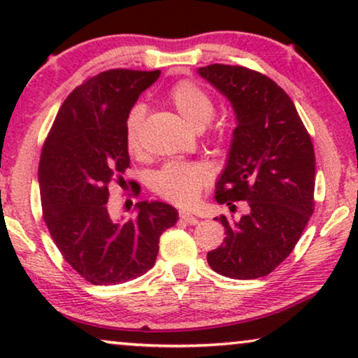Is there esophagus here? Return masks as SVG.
I'll return each mask as SVG.
<instances>
[{"instance_id": "1", "label": "esophagus", "mask_w": 358, "mask_h": 358, "mask_svg": "<svg viewBox=\"0 0 358 358\" xmlns=\"http://www.w3.org/2000/svg\"><path fill=\"white\" fill-rule=\"evenodd\" d=\"M179 218L182 220L184 223H187V224H197L199 223V220L195 218L192 213H189V212H179Z\"/></svg>"}]
</instances>
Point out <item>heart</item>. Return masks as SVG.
Segmentation results:
<instances>
[{
  "label": "heart",
  "instance_id": "heart-1",
  "mask_svg": "<svg viewBox=\"0 0 358 358\" xmlns=\"http://www.w3.org/2000/svg\"><path fill=\"white\" fill-rule=\"evenodd\" d=\"M168 101L178 110L180 119L195 130L205 129L215 115L213 99L207 91L192 81H179L171 87ZM143 117L145 109L140 104L131 107L127 114L125 143L130 153L140 151V130ZM210 179L212 171L207 164L192 161H169L155 171L150 179V187L168 202L187 205L199 197Z\"/></svg>",
  "mask_w": 358,
  "mask_h": 358
}]
</instances>
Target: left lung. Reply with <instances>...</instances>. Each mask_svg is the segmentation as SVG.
<instances>
[{
	"instance_id": "1",
	"label": "left lung",
	"mask_w": 358,
	"mask_h": 358,
	"mask_svg": "<svg viewBox=\"0 0 358 358\" xmlns=\"http://www.w3.org/2000/svg\"><path fill=\"white\" fill-rule=\"evenodd\" d=\"M199 75L231 102L236 114L228 163L215 200H246L239 220L220 217L223 244L207 254L220 275L266 277L295 248L315 212V150L285 91L262 73L238 65L199 68ZM217 220V218H215Z\"/></svg>"
}]
</instances>
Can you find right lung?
Here are the masks:
<instances>
[{
  "label": "right lung",
  "mask_w": 358,
  "mask_h": 358,
  "mask_svg": "<svg viewBox=\"0 0 358 358\" xmlns=\"http://www.w3.org/2000/svg\"><path fill=\"white\" fill-rule=\"evenodd\" d=\"M158 78L159 70L124 68L90 78L63 102L43 143V222L65 261L92 285H115L148 272L159 236L179 218L163 202H138L125 222L107 210L109 185L125 184L122 174L130 166L127 114ZM134 194H140L138 184Z\"/></svg>",
  "instance_id": "right-lung-1"
}]
</instances>
